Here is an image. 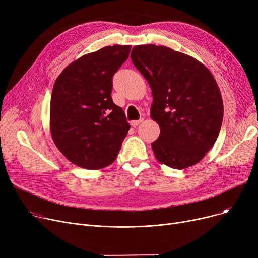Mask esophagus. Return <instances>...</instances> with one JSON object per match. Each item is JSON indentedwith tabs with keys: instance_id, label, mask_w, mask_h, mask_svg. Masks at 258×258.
<instances>
[{
	"instance_id": "obj_1",
	"label": "esophagus",
	"mask_w": 258,
	"mask_h": 258,
	"mask_svg": "<svg viewBox=\"0 0 258 258\" xmlns=\"http://www.w3.org/2000/svg\"><path fill=\"white\" fill-rule=\"evenodd\" d=\"M143 121V119H140V120H134V121H132L131 122V125L133 126V127H136V126H138L141 122Z\"/></svg>"
}]
</instances>
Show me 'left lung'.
Instances as JSON below:
<instances>
[{
	"label": "left lung",
	"mask_w": 258,
	"mask_h": 258,
	"mask_svg": "<svg viewBox=\"0 0 258 258\" xmlns=\"http://www.w3.org/2000/svg\"><path fill=\"white\" fill-rule=\"evenodd\" d=\"M131 58L152 89L151 117L160 126L152 143L155 157L174 169L196 165L211 150L223 122L213 75L196 58L165 46H135Z\"/></svg>",
	"instance_id": "1"
}]
</instances>
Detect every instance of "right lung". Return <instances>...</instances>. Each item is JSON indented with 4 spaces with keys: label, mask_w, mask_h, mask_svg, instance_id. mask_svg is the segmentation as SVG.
Segmentation results:
<instances>
[{
    "label": "right lung",
    "mask_w": 258,
    "mask_h": 258,
    "mask_svg": "<svg viewBox=\"0 0 258 258\" xmlns=\"http://www.w3.org/2000/svg\"><path fill=\"white\" fill-rule=\"evenodd\" d=\"M131 46H107L66 67L53 86L50 131L73 164L101 169L116 160L130 124L111 97L113 76L128 58Z\"/></svg>",
    "instance_id": "1"
}]
</instances>
